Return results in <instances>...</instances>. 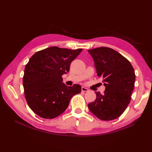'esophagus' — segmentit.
I'll return each instance as SVG.
<instances>
[{
	"label": "esophagus",
	"mask_w": 152,
	"mask_h": 152,
	"mask_svg": "<svg viewBox=\"0 0 152 152\" xmlns=\"http://www.w3.org/2000/svg\"><path fill=\"white\" fill-rule=\"evenodd\" d=\"M81 90H82V92H87V91H89V89H87V88H86V87H82Z\"/></svg>",
	"instance_id": "obj_1"
}]
</instances>
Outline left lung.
I'll use <instances>...</instances> for the list:
<instances>
[{
	"label": "left lung",
	"mask_w": 152,
	"mask_h": 152,
	"mask_svg": "<svg viewBox=\"0 0 152 152\" xmlns=\"http://www.w3.org/2000/svg\"><path fill=\"white\" fill-rule=\"evenodd\" d=\"M99 77L106 87L103 94L96 93L94 102L88 107L102 121H112L125 111L134 87L135 73L129 61L113 49L101 47L88 50Z\"/></svg>",
	"instance_id": "left-lung-1"
}]
</instances>
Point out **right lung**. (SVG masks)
<instances>
[{
    "mask_svg": "<svg viewBox=\"0 0 152 152\" xmlns=\"http://www.w3.org/2000/svg\"><path fill=\"white\" fill-rule=\"evenodd\" d=\"M82 49L50 47L36 52L25 68L23 84L26 102L39 117L52 119L63 113L73 96L81 92L79 84L68 87L62 75Z\"/></svg>",
    "mask_w": 152,
    "mask_h": 152,
    "instance_id": "1",
    "label": "right lung"
}]
</instances>
